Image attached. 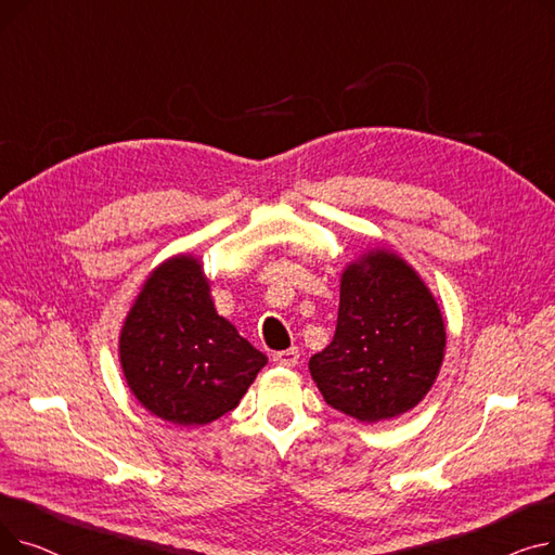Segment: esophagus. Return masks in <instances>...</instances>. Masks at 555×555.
<instances>
[{"label":"esophagus","instance_id":"34e87169","mask_svg":"<svg viewBox=\"0 0 555 555\" xmlns=\"http://www.w3.org/2000/svg\"><path fill=\"white\" fill-rule=\"evenodd\" d=\"M272 360L281 366H295L299 362V348L293 346V348H287V351H276L272 356Z\"/></svg>","mask_w":555,"mask_h":555}]
</instances>
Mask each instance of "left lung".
<instances>
[{
	"instance_id": "obj_1",
	"label": "left lung",
	"mask_w": 555,
	"mask_h": 555,
	"mask_svg": "<svg viewBox=\"0 0 555 555\" xmlns=\"http://www.w3.org/2000/svg\"><path fill=\"white\" fill-rule=\"evenodd\" d=\"M443 353L439 304L402 258L380 249L341 274L335 337L308 366L333 410L375 423L425 398Z\"/></svg>"
}]
</instances>
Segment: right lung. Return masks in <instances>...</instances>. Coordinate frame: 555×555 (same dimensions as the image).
<instances>
[{
    "label": "right lung",
    "mask_w": 555,
    "mask_h": 555,
    "mask_svg": "<svg viewBox=\"0 0 555 555\" xmlns=\"http://www.w3.org/2000/svg\"><path fill=\"white\" fill-rule=\"evenodd\" d=\"M126 383L151 414L207 425L236 404L268 358L214 308L193 256H175L143 283L121 328Z\"/></svg>",
    "instance_id": "1"
}]
</instances>
